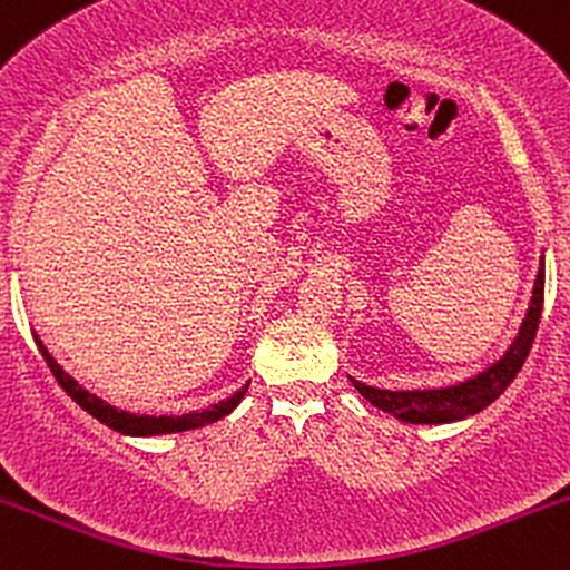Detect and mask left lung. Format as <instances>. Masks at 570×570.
<instances>
[{"label":"left lung","instance_id":"obj_1","mask_svg":"<svg viewBox=\"0 0 570 570\" xmlns=\"http://www.w3.org/2000/svg\"><path fill=\"white\" fill-rule=\"evenodd\" d=\"M541 307H544V263H541L539 276L533 284V297L531 307L525 313V322H522L520 332H517L514 343L509 345V351L503 353L495 364H490L485 372L472 377L466 383L448 385V389H429V391H385V389H372L358 381L351 383L356 385V391L367 399L370 404H375L377 410L389 412V415L399 417L404 423H453L463 421V417L476 415L493 404L507 385L514 381L517 372L525 364L528 353L535 340V330H539Z\"/></svg>","mask_w":570,"mask_h":570}]
</instances>
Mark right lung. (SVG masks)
<instances>
[{
  "mask_svg": "<svg viewBox=\"0 0 570 570\" xmlns=\"http://www.w3.org/2000/svg\"><path fill=\"white\" fill-rule=\"evenodd\" d=\"M37 345H39V353L45 356V362H48L50 372L56 375L58 385H61L67 394L75 399L77 404L85 412H90V415L96 417V421H101L104 426L120 431V434H130V436H153V434H176V431H189V429H200V426H208V423L219 421V417L230 415V412L238 407L240 399L246 396V389L248 383L244 385L240 391H235L233 396L222 399V402L212 404L208 410H200V412H187V415H136V412H126V410H117L112 404H107L104 399H98L96 394H90V391H85L80 383L75 381V377L69 375V372L61 370V364L56 362L53 356H50L48 348L42 345V340L35 337Z\"/></svg>",
  "mask_w": 570,
  "mask_h": 570,
  "instance_id": "1",
  "label": "right lung"
}]
</instances>
